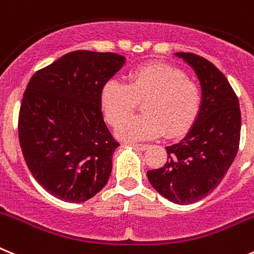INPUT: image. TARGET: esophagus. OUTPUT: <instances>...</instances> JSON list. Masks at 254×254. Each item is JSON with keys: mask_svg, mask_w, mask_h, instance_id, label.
<instances>
[{"mask_svg": "<svg viewBox=\"0 0 254 254\" xmlns=\"http://www.w3.org/2000/svg\"><path fill=\"white\" fill-rule=\"evenodd\" d=\"M132 146H135V148H137L138 150H146V149L149 148L148 144H132Z\"/></svg>", "mask_w": 254, "mask_h": 254, "instance_id": "esophagus-1", "label": "esophagus"}]
</instances>
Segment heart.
I'll return each instance as SVG.
<instances>
[{
	"label": "heart",
	"instance_id": "obj_1",
	"mask_svg": "<svg viewBox=\"0 0 254 254\" xmlns=\"http://www.w3.org/2000/svg\"><path fill=\"white\" fill-rule=\"evenodd\" d=\"M144 101V116L124 119ZM100 105L117 136L128 141L179 136L191 127L201 105V91L184 71L164 64H146L132 70L127 83L109 79L100 91Z\"/></svg>",
	"mask_w": 254,
	"mask_h": 254
}]
</instances>
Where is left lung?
Listing matches in <instances>:
<instances>
[{
    "instance_id": "left-lung-1",
    "label": "left lung",
    "mask_w": 254,
    "mask_h": 254,
    "mask_svg": "<svg viewBox=\"0 0 254 254\" xmlns=\"http://www.w3.org/2000/svg\"><path fill=\"white\" fill-rule=\"evenodd\" d=\"M200 82L198 117L179 142L166 146L167 163L146 172L149 183L176 204L207 196L224 179L239 149V100L230 83L211 62L191 53H176Z\"/></svg>"
}]
</instances>
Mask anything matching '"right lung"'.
<instances>
[{"instance_id":"add662e5","label":"right lung","mask_w":254,"mask_h":254,"mask_svg":"<svg viewBox=\"0 0 254 254\" xmlns=\"http://www.w3.org/2000/svg\"><path fill=\"white\" fill-rule=\"evenodd\" d=\"M126 63L113 53L73 51L34 73L19 113V141L32 176L69 203L106 185L119 146L104 122L100 91Z\"/></svg>"}]
</instances>
